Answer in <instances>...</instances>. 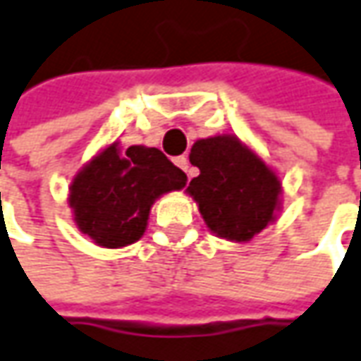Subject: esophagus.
<instances>
[{
    "mask_svg": "<svg viewBox=\"0 0 361 361\" xmlns=\"http://www.w3.org/2000/svg\"><path fill=\"white\" fill-rule=\"evenodd\" d=\"M176 166L183 169V171L188 173V178H192V169H190V159H188V157L185 156L176 157Z\"/></svg>",
    "mask_w": 361,
    "mask_h": 361,
    "instance_id": "1",
    "label": "esophagus"
}]
</instances>
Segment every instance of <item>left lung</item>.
Wrapping results in <instances>:
<instances>
[{
    "label": "left lung",
    "instance_id": "8db88e82",
    "mask_svg": "<svg viewBox=\"0 0 361 361\" xmlns=\"http://www.w3.org/2000/svg\"><path fill=\"white\" fill-rule=\"evenodd\" d=\"M190 161L200 176L185 192L212 233L228 242H250L276 221L281 209L280 178L240 137L221 133L197 140Z\"/></svg>",
    "mask_w": 361,
    "mask_h": 361
}]
</instances>
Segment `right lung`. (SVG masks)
<instances>
[{
	"label": "right lung",
	"mask_w": 361,
	"mask_h": 361,
	"mask_svg": "<svg viewBox=\"0 0 361 361\" xmlns=\"http://www.w3.org/2000/svg\"><path fill=\"white\" fill-rule=\"evenodd\" d=\"M188 176L157 147L119 142L106 145L75 173L68 204L78 230L107 250L137 242L147 228L152 205L164 193L178 192Z\"/></svg>",
	"instance_id": "1"
}]
</instances>
